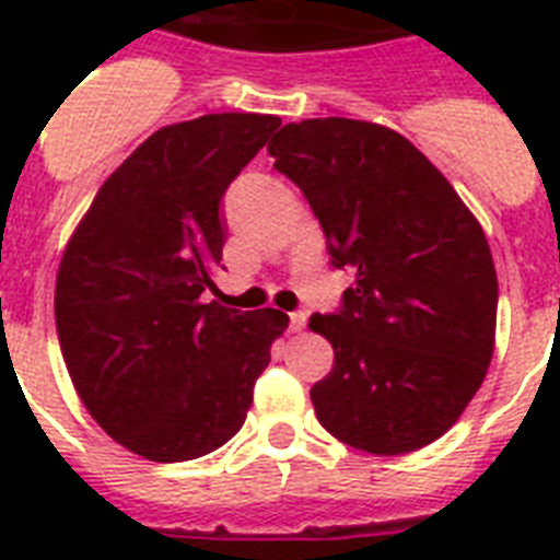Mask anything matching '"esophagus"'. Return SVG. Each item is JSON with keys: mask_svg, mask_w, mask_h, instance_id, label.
Segmentation results:
<instances>
[{"mask_svg": "<svg viewBox=\"0 0 560 560\" xmlns=\"http://www.w3.org/2000/svg\"><path fill=\"white\" fill-rule=\"evenodd\" d=\"M305 314H290V331L293 334H302L305 331Z\"/></svg>", "mask_w": 560, "mask_h": 560, "instance_id": "obj_1", "label": "esophagus"}]
</instances>
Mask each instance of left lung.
Instances as JSON below:
<instances>
[{
  "instance_id": "obj_1",
  "label": "left lung",
  "mask_w": 560,
  "mask_h": 560,
  "mask_svg": "<svg viewBox=\"0 0 560 560\" xmlns=\"http://www.w3.org/2000/svg\"><path fill=\"white\" fill-rule=\"evenodd\" d=\"M267 151L334 264L354 272L340 314L307 323L334 346L311 389L319 424L374 456L442 439L494 358L497 270L479 220L416 144L374 121L305 118Z\"/></svg>"
}]
</instances>
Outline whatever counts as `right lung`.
Wrapping results in <instances>:
<instances>
[{
  "label": "right lung",
  "instance_id": "add662e5",
  "mask_svg": "<svg viewBox=\"0 0 560 560\" xmlns=\"http://www.w3.org/2000/svg\"><path fill=\"white\" fill-rule=\"evenodd\" d=\"M279 125L211 113L160 127L66 244L55 284L66 369L86 412L136 456L188 462L226 444L288 328L276 307L202 302L226 241L220 197Z\"/></svg>",
  "mask_w": 560,
  "mask_h": 560
}]
</instances>
